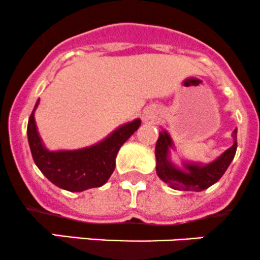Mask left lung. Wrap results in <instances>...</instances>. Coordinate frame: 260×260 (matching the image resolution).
<instances>
[{"mask_svg": "<svg viewBox=\"0 0 260 260\" xmlns=\"http://www.w3.org/2000/svg\"><path fill=\"white\" fill-rule=\"evenodd\" d=\"M234 145L224 152L217 159L206 166L185 165L186 172L176 169L169 161V148L172 147L170 136L166 132L159 133L156 143V171L158 177L171 188L183 191H203L217 182L225 174L237 152V129L233 132Z\"/></svg>", "mask_w": 260, "mask_h": 260, "instance_id": "obj_1", "label": "left lung"}]
</instances>
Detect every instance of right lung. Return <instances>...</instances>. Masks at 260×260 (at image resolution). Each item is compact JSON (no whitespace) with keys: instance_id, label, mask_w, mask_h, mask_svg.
<instances>
[{"instance_id":"add662e5","label":"right lung","mask_w":260,"mask_h":260,"mask_svg":"<svg viewBox=\"0 0 260 260\" xmlns=\"http://www.w3.org/2000/svg\"><path fill=\"white\" fill-rule=\"evenodd\" d=\"M36 107L38 103L35 108ZM34 111L27 123L28 145L34 161L54 185L72 192H80L104 185L113 174L115 157L120 146L141 125V119L127 123L118 128L103 142L89 148L50 152L43 146L39 137Z\"/></svg>"}]
</instances>
